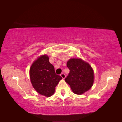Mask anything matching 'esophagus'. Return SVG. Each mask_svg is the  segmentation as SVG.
Listing matches in <instances>:
<instances>
[{"instance_id":"34e87169","label":"esophagus","mask_w":122,"mask_h":122,"mask_svg":"<svg viewBox=\"0 0 122 122\" xmlns=\"http://www.w3.org/2000/svg\"><path fill=\"white\" fill-rule=\"evenodd\" d=\"M60 75H61V77H62V78H63V79L66 77V75H65V74H64V73H61Z\"/></svg>"}]
</instances>
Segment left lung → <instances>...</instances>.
<instances>
[{"label": "left lung", "mask_w": 122, "mask_h": 122, "mask_svg": "<svg viewBox=\"0 0 122 122\" xmlns=\"http://www.w3.org/2000/svg\"><path fill=\"white\" fill-rule=\"evenodd\" d=\"M67 66L70 72L65 81L71 86L74 93L83 94L90 89L94 83V71L88 63L80 59H71Z\"/></svg>", "instance_id": "1"}]
</instances>
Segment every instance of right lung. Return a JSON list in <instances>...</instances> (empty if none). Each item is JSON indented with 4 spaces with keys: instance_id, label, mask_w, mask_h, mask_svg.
<instances>
[{
    "instance_id": "add662e5",
    "label": "right lung",
    "mask_w": 122,
    "mask_h": 122,
    "mask_svg": "<svg viewBox=\"0 0 122 122\" xmlns=\"http://www.w3.org/2000/svg\"><path fill=\"white\" fill-rule=\"evenodd\" d=\"M30 81L37 92L46 97L54 93L55 86L62 78L56 75L47 55H42L32 64L30 70Z\"/></svg>"
}]
</instances>
